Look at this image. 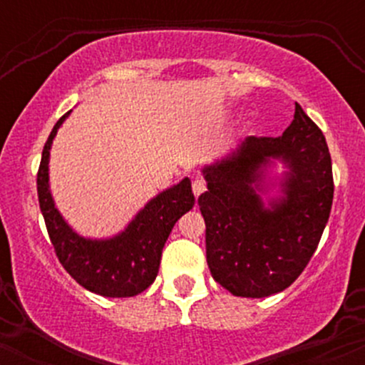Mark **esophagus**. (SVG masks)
Listing matches in <instances>:
<instances>
[{
  "mask_svg": "<svg viewBox=\"0 0 365 365\" xmlns=\"http://www.w3.org/2000/svg\"><path fill=\"white\" fill-rule=\"evenodd\" d=\"M192 190H194V195L199 197L202 192H206V182L202 178H195L192 182Z\"/></svg>",
  "mask_w": 365,
  "mask_h": 365,
  "instance_id": "esophagus-1",
  "label": "esophagus"
}]
</instances>
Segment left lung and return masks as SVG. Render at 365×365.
I'll return each instance as SVG.
<instances>
[{
	"instance_id": "left-lung-1",
	"label": "left lung",
	"mask_w": 365,
	"mask_h": 365,
	"mask_svg": "<svg viewBox=\"0 0 365 365\" xmlns=\"http://www.w3.org/2000/svg\"><path fill=\"white\" fill-rule=\"evenodd\" d=\"M200 171L207 190L197 204L212 278L250 299L290 287L316 252L333 204L331 156L317 125L295 104L283 135L245 137Z\"/></svg>"
}]
</instances>
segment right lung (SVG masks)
Instances as JSON below:
<instances>
[{"label": "right lung", "instance_id": "1", "mask_svg": "<svg viewBox=\"0 0 365 365\" xmlns=\"http://www.w3.org/2000/svg\"><path fill=\"white\" fill-rule=\"evenodd\" d=\"M70 113L63 115L49 133L37 173L39 206L51 244L63 267L86 290L111 299L139 295L156 279L163 247L175 223L195 204L190 178L154 195L116 235H81L58 211L49 185L53 140Z\"/></svg>", "mask_w": 365, "mask_h": 365}]
</instances>
